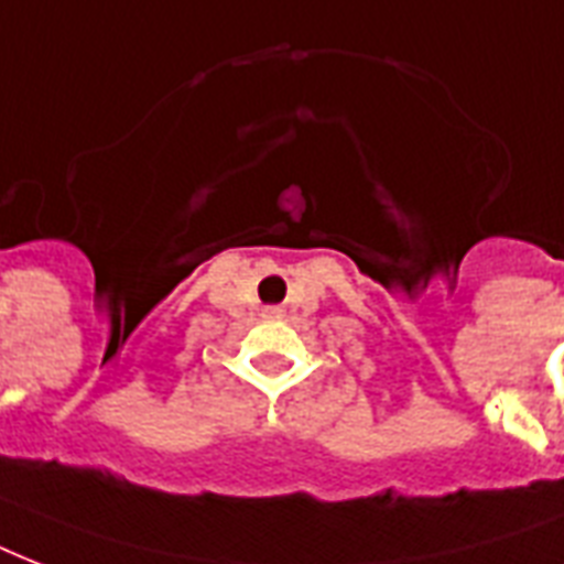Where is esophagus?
Returning <instances> with one entry per match:
<instances>
[{"mask_svg":"<svg viewBox=\"0 0 564 564\" xmlns=\"http://www.w3.org/2000/svg\"><path fill=\"white\" fill-rule=\"evenodd\" d=\"M264 314H268V317H282V308H279V305H270V308H264Z\"/></svg>","mask_w":564,"mask_h":564,"instance_id":"1","label":"esophagus"}]
</instances>
